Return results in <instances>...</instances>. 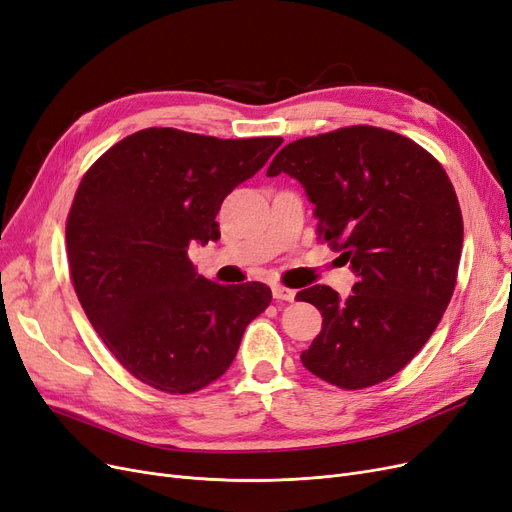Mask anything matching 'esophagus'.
<instances>
[{
	"label": "esophagus",
	"mask_w": 512,
	"mask_h": 512,
	"mask_svg": "<svg viewBox=\"0 0 512 512\" xmlns=\"http://www.w3.org/2000/svg\"><path fill=\"white\" fill-rule=\"evenodd\" d=\"M271 290H273V298H277V301H286V303H292L294 298H296V292H294V290H290V288H284V286H279V284H275Z\"/></svg>",
	"instance_id": "1"
}]
</instances>
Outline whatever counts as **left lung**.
<instances>
[{
	"instance_id": "8db88e82",
	"label": "left lung",
	"mask_w": 512,
	"mask_h": 512,
	"mask_svg": "<svg viewBox=\"0 0 512 512\" xmlns=\"http://www.w3.org/2000/svg\"><path fill=\"white\" fill-rule=\"evenodd\" d=\"M288 173L315 205L317 235L356 275L354 294L298 292L324 322L303 366L343 390L381 383L432 337L455 288L464 222L432 154L394 131L347 127L281 148L269 178Z\"/></svg>"
}]
</instances>
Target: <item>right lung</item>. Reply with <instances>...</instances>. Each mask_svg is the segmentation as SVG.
<instances>
[{"label":"right lung","instance_id":"1","mask_svg":"<svg viewBox=\"0 0 512 512\" xmlns=\"http://www.w3.org/2000/svg\"><path fill=\"white\" fill-rule=\"evenodd\" d=\"M281 142L144 129L86 171L67 216L69 273L88 322L139 381L169 394L201 390L226 373L245 328L269 307L267 286L209 281L188 248L220 239L222 201Z\"/></svg>","mask_w":512,"mask_h":512}]
</instances>
